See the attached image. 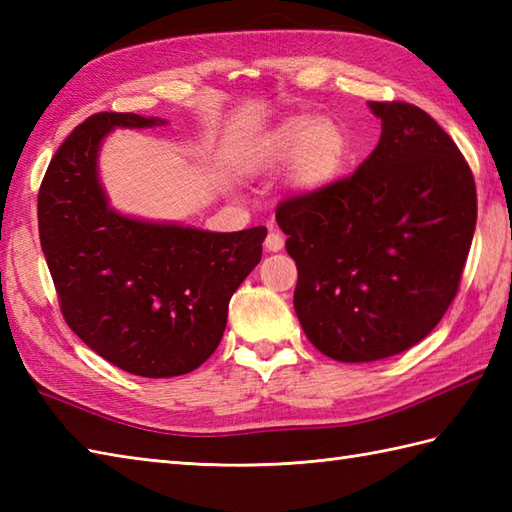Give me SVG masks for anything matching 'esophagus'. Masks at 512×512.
<instances>
[{"mask_svg": "<svg viewBox=\"0 0 512 512\" xmlns=\"http://www.w3.org/2000/svg\"><path fill=\"white\" fill-rule=\"evenodd\" d=\"M264 246L270 250V253H277V250L284 248V235H281L279 231H270Z\"/></svg>", "mask_w": 512, "mask_h": 512, "instance_id": "1", "label": "esophagus"}]
</instances>
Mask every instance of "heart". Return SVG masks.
Returning <instances> with one entry per match:
<instances>
[{"mask_svg":"<svg viewBox=\"0 0 512 512\" xmlns=\"http://www.w3.org/2000/svg\"><path fill=\"white\" fill-rule=\"evenodd\" d=\"M350 156V140L332 118L308 114L288 116L259 140L248 169L253 173L275 171L288 165V189L301 198H314L339 180Z\"/></svg>","mask_w":512,"mask_h":512,"instance_id":"b5f03b06","label":"heart"}]
</instances>
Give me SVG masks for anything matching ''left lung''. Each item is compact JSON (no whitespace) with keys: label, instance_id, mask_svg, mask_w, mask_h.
Instances as JSON below:
<instances>
[{"label":"left lung","instance_id":"left-lung-1","mask_svg":"<svg viewBox=\"0 0 512 512\" xmlns=\"http://www.w3.org/2000/svg\"><path fill=\"white\" fill-rule=\"evenodd\" d=\"M367 105L383 129L369 158L275 213L297 264L301 328L341 363L396 356L436 328L477 220L473 173L451 136L416 105Z\"/></svg>","mask_w":512,"mask_h":512}]
</instances>
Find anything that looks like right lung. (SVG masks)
Listing matches in <instances>:
<instances>
[{
	"mask_svg": "<svg viewBox=\"0 0 512 512\" xmlns=\"http://www.w3.org/2000/svg\"><path fill=\"white\" fill-rule=\"evenodd\" d=\"M101 112L50 160L37 198L39 239L72 332L105 361L145 378L193 372L220 345L228 301L262 259L266 226L213 233L114 211L99 151L116 127L165 125Z\"/></svg>",
	"mask_w": 512,
	"mask_h": 512,
	"instance_id": "add662e5",
	"label": "right lung"
}]
</instances>
